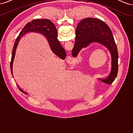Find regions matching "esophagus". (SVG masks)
Masks as SVG:
<instances>
[{
	"instance_id": "1",
	"label": "esophagus",
	"mask_w": 133,
	"mask_h": 133,
	"mask_svg": "<svg viewBox=\"0 0 133 133\" xmlns=\"http://www.w3.org/2000/svg\"><path fill=\"white\" fill-rule=\"evenodd\" d=\"M67 60H68V62H69L70 64H73V61H74L73 59V58H72L71 56H70V55H69L67 57Z\"/></svg>"
}]
</instances>
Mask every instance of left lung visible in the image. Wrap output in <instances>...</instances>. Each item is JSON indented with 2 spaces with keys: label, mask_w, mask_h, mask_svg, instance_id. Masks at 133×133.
<instances>
[{
  "label": "left lung",
  "mask_w": 133,
  "mask_h": 133,
  "mask_svg": "<svg viewBox=\"0 0 133 133\" xmlns=\"http://www.w3.org/2000/svg\"><path fill=\"white\" fill-rule=\"evenodd\" d=\"M75 45L72 55L76 57L83 48L90 43L96 42L105 46L109 50L111 57V69L107 78L99 79L108 84H111L117 76L118 71V52L113 35L110 28L98 19L87 18L80 21L76 29Z\"/></svg>",
  "instance_id": "8db88e82"
}]
</instances>
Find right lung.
I'll return each mask as SVG.
<instances>
[{"instance_id": "obj_1", "label": "right lung", "mask_w": 133, "mask_h": 133, "mask_svg": "<svg viewBox=\"0 0 133 133\" xmlns=\"http://www.w3.org/2000/svg\"><path fill=\"white\" fill-rule=\"evenodd\" d=\"M29 32L39 33L45 35L48 39L51 49L53 53L62 59L65 58L66 52L57 38L58 33L55 25L48 19H35L31 22H29L26 24L20 33L15 42L13 51H12L10 62V70L11 74H13V64L15 57V51L19 40L23 35H24L27 33H29ZM17 86L19 88L18 85ZM19 89L23 92H24L25 94H28L27 92L22 90L21 88H19Z\"/></svg>"}]
</instances>
